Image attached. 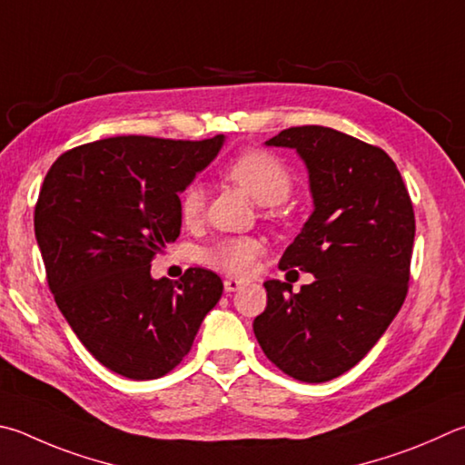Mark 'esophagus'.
Returning <instances> with one entry per match:
<instances>
[{
  "label": "esophagus",
  "instance_id": "obj_1",
  "mask_svg": "<svg viewBox=\"0 0 465 465\" xmlns=\"http://www.w3.org/2000/svg\"><path fill=\"white\" fill-rule=\"evenodd\" d=\"M223 286H225V292H235V291L242 289L243 282L238 281V278H225Z\"/></svg>",
  "mask_w": 465,
  "mask_h": 465
}]
</instances>
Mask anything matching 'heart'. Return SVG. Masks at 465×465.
<instances>
[{
  "mask_svg": "<svg viewBox=\"0 0 465 465\" xmlns=\"http://www.w3.org/2000/svg\"><path fill=\"white\" fill-rule=\"evenodd\" d=\"M227 176L248 193L260 205H278L289 197L292 189V176L282 160L262 150L243 152L227 166ZM205 193L197 183L189 184L181 193L179 211L187 225L199 223L203 215ZM262 254V243L254 238H225L205 252V260L211 266L225 270L230 274H248Z\"/></svg>",
  "mask_w": 465,
  "mask_h": 465,
  "instance_id": "b5f03b06",
  "label": "heart"
}]
</instances>
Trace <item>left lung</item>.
Instances as JSON below:
<instances>
[{
  "label": "left lung",
  "mask_w": 465,
  "mask_h": 465,
  "mask_svg": "<svg viewBox=\"0 0 465 465\" xmlns=\"http://www.w3.org/2000/svg\"><path fill=\"white\" fill-rule=\"evenodd\" d=\"M266 146L292 148L307 166L313 213L278 266L315 281L299 292L266 281L254 335L284 374L327 382L356 366L402 307L415 213L384 150L323 125L282 130Z\"/></svg>",
  "instance_id": "left-lung-1"
}]
</instances>
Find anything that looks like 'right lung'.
<instances>
[{
    "instance_id": "1",
    "label": "right lung",
    "mask_w": 465,
    "mask_h": 465,
    "mask_svg": "<svg viewBox=\"0 0 465 465\" xmlns=\"http://www.w3.org/2000/svg\"><path fill=\"white\" fill-rule=\"evenodd\" d=\"M117 136L64 152L46 173L34 233L50 291L91 356L112 372L154 380L187 356L223 282L189 268L179 282L150 262L181 233L179 195L223 148Z\"/></svg>"
}]
</instances>
